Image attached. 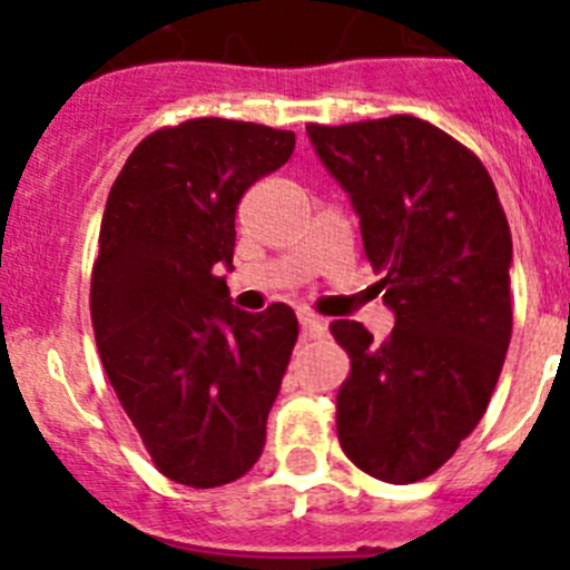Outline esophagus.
Wrapping results in <instances>:
<instances>
[{
  "label": "esophagus",
  "mask_w": 570,
  "mask_h": 570,
  "mask_svg": "<svg viewBox=\"0 0 570 570\" xmlns=\"http://www.w3.org/2000/svg\"><path fill=\"white\" fill-rule=\"evenodd\" d=\"M298 321H301V330H304L306 338H324L326 335V321L318 318V315L298 313Z\"/></svg>",
  "instance_id": "obj_1"
}]
</instances>
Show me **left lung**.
<instances>
[{
    "label": "left lung",
    "instance_id": "8db88e82",
    "mask_svg": "<svg viewBox=\"0 0 570 570\" xmlns=\"http://www.w3.org/2000/svg\"><path fill=\"white\" fill-rule=\"evenodd\" d=\"M306 135L350 191L395 313L384 341L358 321L330 324L350 355L335 399L341 450L381 482H419L473 433L502 373L511 226L482 160L419 117L309 122Z\"/></svg>",
    "mask_w": 570,
    "mask_h": 570
}]
</instances>
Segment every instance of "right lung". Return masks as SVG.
<instances>
[{"label":"right lung","mask_w":570,"mask_h":570,"mask_svg":"<svg viewBox=\"0 0 570 570\" xmlns=\"http://www.w3.org/2000/svg\"><path fill=\"white\" fill-rule=\"evenodd\" d=\"M292 151V131L195 117L151 131L108 191L91 269L97 350L148 456L177 484L220 488L264 453L298 318L286 304L232 306L217 269L232 266L244 191Z\"/></svg>","instance_id":"1"}]
</instances>
